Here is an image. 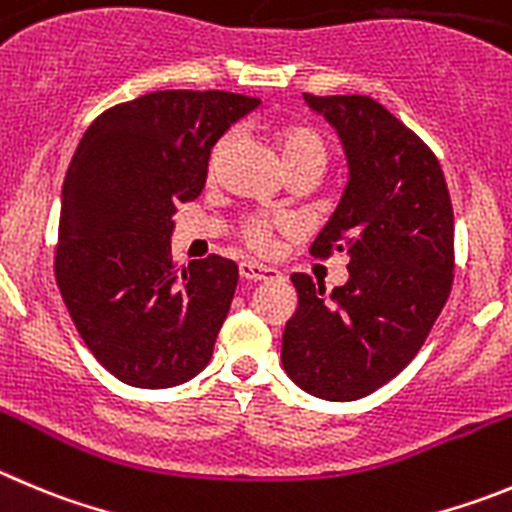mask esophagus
Segmentation results:
<instances>
[{"label": "esophagus", "instance_id": "34e87169", "mask_svg": "<svg viewBox=\"0 0 512 512\" xmlns=\"http://www.w3.org/2000/svg\"><path fill=\"white\" fill-rule=\"evenodd\" d=\"M240 278L250 280V283H260V280L280 278V272L270 265H262V262L245 260V262H240Z\"/></svg>", "mask_w": 512, "mask_h": 512}]
</instances>
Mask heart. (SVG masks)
Masks as SVG:
<instances>
[{
    "mask_svg": "<svg viewBox=\"0 0 512 512\" xmlns=\"http://www.w3.org/2000/svg\"><path fill=\"white\" fill-rule=\"evenodd\" d=\"M229 141H232V133H224L212 148V166L217 164L219 156L227 151ZM275 141H278L280 156H283L285 166L295 169V166H321L326 169L328 164V143L321 133L310 126H283L275 133ZM272 229L275 222L267 217H255L245 224V240L247 245L255 247V250H267L272 245Z\"/></svg>",
    "mask_w": 512,
    "mask_h": 512,
    "instance_id": "heart-1",
    "label": "heart"
}]
</instances>
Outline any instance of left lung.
<instances>
[{
	"mask_svg": "<svg viewBox=\"0 0 512 512\" xmlns=\"http://www.w3.org/2000/svg\"><path fill=\"white\" fill-rule=\"evenodd\" d=\"M338 131L348 184L313 257H348L333 288L293 272L298 308L283 333L285 374L328 401L369 396L422 348L452 290L455 214L432 148L366 95H310Z\"/></svg>",
	"mask_w": 512,
	"mask_h": 512,
	"instance_id": "8db88e82",
	"label": "left lung"
}]
</instances>
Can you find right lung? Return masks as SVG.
Masks as SVG:
<instances>
[{"label": "right lung", "instance_id": "obj_1", "mask_svg": "<svg viewBox=\"0 0 512 512\" xmlns=\"http://www.w3.org/2000/svg\"><path fill=\"white\" fill-rule=\"evenodd\" d=\"M260 100L156 90L100 113L62 184L55 280L80 338L123 384L169 389L209 364L240 270L176 267L179 202L197 199L212 146Z\"/></svg>", "mask_w": 512, "mask_h": 512}]
</instances>
